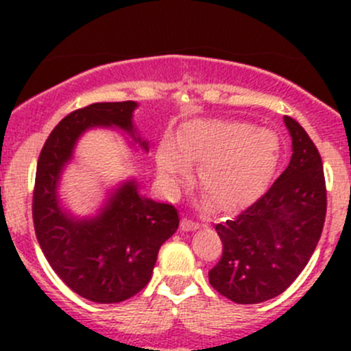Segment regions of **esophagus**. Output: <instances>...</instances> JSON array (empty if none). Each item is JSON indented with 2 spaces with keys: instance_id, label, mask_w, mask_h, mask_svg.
<instances>
[{
  "instance_id": "34e87169",
  "label": "esophagus",
  "mask_w": 351,
  "mask_h": 351,
  "mask_svg": "<svg viewBox=\"0 0 351 351\" xmlns=\"http://www.w3.org/2000/svg\"><path fill=\"white\" fill-rule=\"evenodd\" d=\"M198 228H200V226H198V222L192 221V219H183L182 221L183 231H195V229H198Z\"/></svg>"
}]
</instances>
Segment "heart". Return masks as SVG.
Listing matches in <instances>:
<instances>
[{
    "mask_svg": "<svg viewBox=\"0 0 351 351\" xmlns=\"http://www.w3.org/2000/svg\"><path fill=\"white\" fill-rule=\"evenodd\" d=\"M277 156L270 130L238 120H192L175 141H162L156 156L162 182L171 186L198 161V180L219 210H232L250 200L267 178Z\"/></svg>",
    "mask_w": 351,
    "mask_h": 351,
    "instance_id": "obj_1",
    "label": "heart"
}]
</instances>
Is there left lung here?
<instances>
[{"instance_id": "obj_1", "label": "left lung", "mask_w": 351, "mask_h": 351, "mask_svg": "<svg viewBox=\"0 0 351 351\" xmlns=\"http://www.w3.org/2000/svg\"><path fill=\"white\" fill-rule=\"evenodd\" d=\"M292 158L277 182L234 219L215 226L222 256L208 282L236 304L280 295L313 256L326 217L323 161L306 130L284 117Z\"/></svg>"}]
</instances>
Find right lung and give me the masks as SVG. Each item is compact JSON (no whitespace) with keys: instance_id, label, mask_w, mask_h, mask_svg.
Segmentation results:
<instances>
[{"instance_id":"obj_1","label":"right lung","mask_w":351,"mask_h":351,"mask_svg":"<svg viewBox=\"0 0 351 351\" xmlns=\"http://www.w3.org/2000/svg\"><path fill=\"white\" fill-rule=\"evenodd\" d=\"M136 101L93 104L64 117L45 141L37 162L34 226L52 270L73 292L91 302L130 299L147 285L158 251L180 224L173 205L139 192L136 178L108 190L95 215L80 217L61 204L59 183L80 137L90 129H119L132 147L147 151L134 125Z\"/></svg>"}]
</instances>
